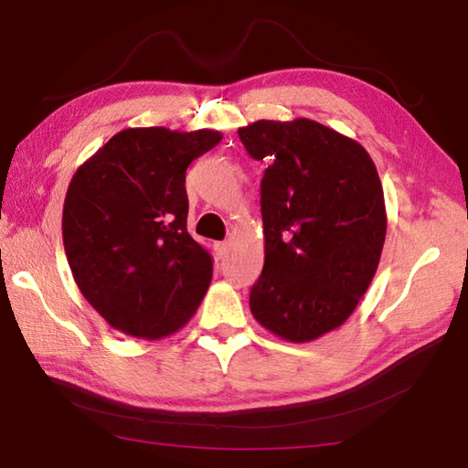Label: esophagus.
I'll list each match as a JSON object with an SVG mask.
<instances>
[{
    "label": "esophagus",
    "instance_id": "obj_1",
    "mask_svg": "<svg viewBox=\"0 0 468 468\" xmlns=\"http://www.w3.org/2000/svg\"><path fill=\"white\" fill-rule=\"evenodd\" d=\"M215 250L218 253V258H225L227 253H229V250H231V243H229V241H218V243H215Z\"/></svg>",
    "mask_w": 468,
    "mask_h": 468
}]
</instances>
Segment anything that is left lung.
Here are the masks:
<instances>
[{
	"label": "left lung",
	"instance_id": "8db88e82",
	"mask_svg": "<svg viewBox=\"0 0 468 468\" xmlns=\"http://www.w3.org/2000/svg\"><path fill=\"white\" fill-rule=\"evenodd\" d=\"M268 163L260 184L264 268L250 307L266 330L307 343L343 326L366 295L386 239L376 165L359 142L312 120L239 128Z\"/></svg>",
	"mask_w": 468,
	"mask_h": 468
}]
</instances>
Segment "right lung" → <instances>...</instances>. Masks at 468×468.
Masks as SVG:
<instances>
[{
    "label": "right lung",
    "mask_w": 468,
    "mask_h": 468,
    "mask_svg": "<svg viewBox=\"0 0 468 468\" xmlns=\"http://www.w3.org/2000/svg\"><path fill=\"white\" fill-rule=\"evenodd\" d=\"M220 138L130 128L69 181L61 218L69 268L86 301L123 335H173L208 291L212 258L187 233L186 171Z\"/></svg>",
    "instance_id": "obj_1"
}]
</instances>
